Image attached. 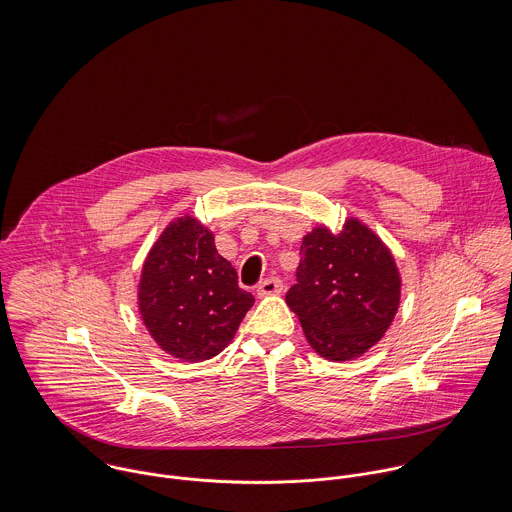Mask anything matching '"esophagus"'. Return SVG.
Segmentation results:
<instances>
[{
    "instance_id": "1",
    "label": "esophagus",
    "mask_w": 512,
    "mask_h": 512,
    "mask_svg": "<svg viewBox=\"0 0 512 512\" xmlns=\"http://www.w3.org/2000/svg\"><path fill=\"white\" fill-rule=\"evenodd\" d=\"M256 292H258L260 297L278 295V293L284 292V284H282V280H278V278H268V280H264V282L258 286Z\"/></svg>"
}]
</instances>
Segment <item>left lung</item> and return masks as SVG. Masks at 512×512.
Wrapping results in <instances>:
<instances>
[{"instance_id":"obj_1","label":"left lung","mask_w":512,"mask_h":512,"mask_svg":"<svg viewBox=\"0 0 512 512\" xmlns=\"http://www.w3.org/2000/svg\"><path fill=\"white\" fill-rule=\"evenodd\" d=\"M286 303L311 349L343 363L365 355L394 321L402 278L390 248L357 217L339 232L319 224L301 240Z\"/></svg>"}]
</instances>
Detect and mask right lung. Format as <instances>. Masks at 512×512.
Returning a JSON list of instances; mask_svg holds the SVG:
<instances>
[{
	"instance_id": "1",
	"label": "right lung",
	"mask_w": 512,
	"mask_h": 512,
	"mask_svg": "<svg viewBox=\"0 0 512 512\" xmlns=\"http://www.w3.org/2000/svg\"><path fill=\"white\" fill-rule=\"evenodd\" d=\"M252 293L215 246V234L195 217L173 219L147 252L138 307L151 339L183 363L217 357L234 339Z\"/></svg>"
}]
</instances>
